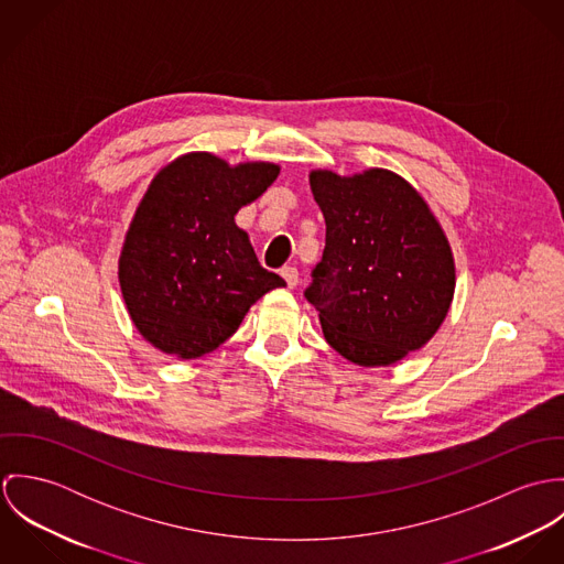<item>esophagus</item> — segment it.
<instances>
[{
	"mask_svg": "<svg viewBox=\"0 0 564 564\" xmlns=\"http://www.w3.org/2000/svg\"><path fill=\"white\" fill-rule=\"evenodd\" d=\"M280 275L284 278V282H286L289 289H295V286L300 284V273H297L295 267H282V269H280Z\"/></svg>",
	"mask_w": 564,
	"mask_h": 564,
	"instance_id": "34e87169",
	"label": "esophagus"
}]
</instances>
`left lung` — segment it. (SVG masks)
<instances>
[{"mask_svg":"<svg viewBox=\"0 0 564 564\" xmlns=\"http://www.w3.org/2000/svg\"><path fill=\"white\" fill-rule=\"evenodd\" d=\"M311 188L325 249L304 295L343 358L389 367L423 347L449 313V241L416 188L389 169L349 177L315 169Z\"/></svg>","mask_w":564,"mask_h":564,"instance_id":"left-lung-1","label":"left lung"}]
</instances>
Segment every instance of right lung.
I'll return each mask as SVG.
<instances>
[{
	"label": "right lung",
	"mask_w": 564,
	"mask_h": 564,
	"mask_svg": "<svg viewBox=\"0 0 564 564\" xmlns=\"http://www.w3.org/2000/svg\"><path fill=\"white\" fill-rule=\"evenodd\" d=\"M278 173L273 162L230 166L208 152L156 173L119 256L130 319L156 349L182 360L210 354L264 293L286 284L260 267L235 221Z\"/></svg>",
	"instance_id": "add662e5"
}]
</instances>
